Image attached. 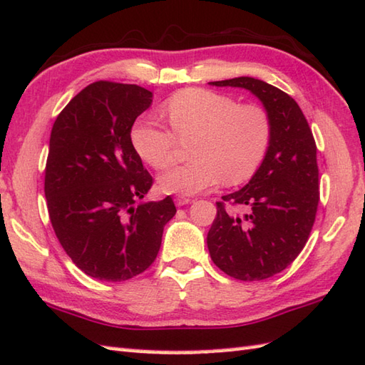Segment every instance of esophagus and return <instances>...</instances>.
Here are the masks:
<instances>
[{"instance_id":"34e87169","label":"esophagus","mask_w":365,"mask_h":365,"mask_svg":"<svg viewBox=\"0 0 365 365\" xmlns=\"http://www.w3.org/2000/svg\"><path fill=\"white\" fill-rule=\"evenodd\" d=\"M191 201V197H188V196H183V195H178V196H175V204L177 205H185V204H190Z\"/></svg>"}]
</instances>
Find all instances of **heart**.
<instances>
[{
    "instance_id": "1",
    "label": "heart",
    "mask_w": 365,
    "mask_h": 365,
    "mask_svg": "<svg viewBox=\"0 0 365 365\" xmlns=\"http://www.w3.org/2000/svg\"><path fill=\"white\" fill-rule=\"evenodd\" d=\"M161 113L170 130L138 119L130 143L138 158L156 170L175 163L178 143H190L191 161L158 182L164 193L196 195L220 180L228 187L247 182L260 169L273 140L267 108L210 89L177 92L161 105Z\"/></svg>"
}]
</instances>
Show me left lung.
Instances as JSON below:
<instances>
[{"label": "left lung", "instance_id": "1", "mask_svg": "<svg viewBox=\"0 0 365 365\" xmlns=\"http://www.w3.org/2000/svg\"><path fill=\"white\" fill-rule=\"evenodd\" d=\"M212 86L244 88L258 97L273 121V140L246 187L222 196L207 233L212 262L240 281L281 273L300 254L316 220L319 169L316 142L298 103L262 79L240 76ZM241 205L244 215L226 210Z\"/></svg>", "mask_w": 365, "mask_h": 365}]
</instances>
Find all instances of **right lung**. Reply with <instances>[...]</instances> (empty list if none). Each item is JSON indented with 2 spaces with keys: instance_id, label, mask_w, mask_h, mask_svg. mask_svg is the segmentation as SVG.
<instances>
[{
  "instance_id": "add662e5",
  "label": "right lung",
  "mask_w": 365,
  "mask_h": 365,
  "mask_svg": "<svg viewBox=\"0 0 365 365\" xmlns=\"http://www.w3.org/2000/svg\"><path fill=\"white\" fill-rule=\"evenodd\" d=\"M151 98L137 84L96 81L52 125L44 175L52 228L73 263L98 281L143 273L177 212L170 196L138 202L153 177L132 147L130 130Z\"/></svg>"
}]
</instances>
